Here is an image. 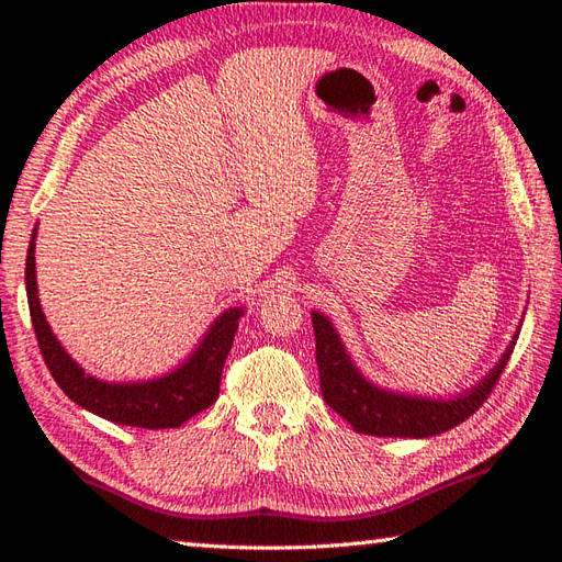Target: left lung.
Wrapping results in <instances>:
<instances>
[{
  "label": "left lung",
  "instance_id": "left-lung-1",
  "mask_svg": "<svg viewBox=\"0 0 562 562\" xmlns=\"http://www.w3.org/2000/svg\"><path fill=\"white\" fill-rule=\"evenodd\" d=\"M314 336H316V364L321 374V393L324 401L345 417L355 432L374 437H435L457 427L465 417H471L481 408L483 401L491 396L495 381L515 350L517 333L512 336L507 350L495 362L479 384L469 391L457 393L453 398L415 396V393H401L369 381L345 348L330 318L321 312H312ZM519 330V328H517Z\"/></svg>",
  "mask_w": 562,
  "mask_h": 562
}]
</instances>
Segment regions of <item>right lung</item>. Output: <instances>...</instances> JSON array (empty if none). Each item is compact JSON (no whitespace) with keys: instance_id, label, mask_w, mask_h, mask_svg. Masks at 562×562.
Returning <instances> with one entry per match:
<instances>
[{"instance_id":"right-lung-1","label":"right lung","mask_w":562,"mask_h":562,"mask_svg":"<svg viewBox=\"0 0 562 562\" xmlns=\"http://www.w3.org/2000/svg\"><path fill=\"white\" fill-rule=\"evenodd\" d=\"M35 236L31 234L26 256V294L35 338H38L43 360L50 369L57 386L81 405L83 411L117 425L169 429L181 427L190 417L202 413L217 401L222 367L229 355L238 318L244 306H232L212 321L195 350L171 372L142 381H103L89 374L87 369L71 360V355L57 340L41 308L38 282H35Z\"/></svg>"}]
</instances>
